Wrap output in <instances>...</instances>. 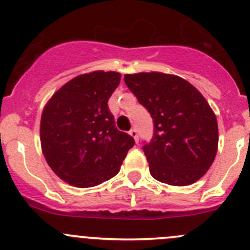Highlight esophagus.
<instances>
[{
  "instance_id": "obj_1",
  "label": "esophagus",
  "mask_w": 250,
  "mask_h": 250,
  "mask_svg": "<svg viewBox=\"0 0 250 250\" xmlns=\"http://www.w3.org/2000/svg\"><path fill=\"white\" fill-rule=\"evenodd\" d=\"M129 134H130V137L134 138V140L138 143V132H137V129H134V128H133V129H130Z\"/></svg>"
}]
</instances>
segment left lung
Wrapping results in <instances>:
<instances>
[{"label": "left lung", "instance_id": "obj_1", "mask_svg": "<svg viewBox=\"0 0 250 250\" xmlns=\"http://www.w3.org/2000/svg\"><path fill=\"white\" fill-rule=\"evenodd\" d=\"M125 82L153 120V137L143 146L150 173L173 186L196 183L218 151V122L203 95L175 75L141 72Z\"/></svg>", "mask_w": 250, "mask_h": 250}]
</instances>
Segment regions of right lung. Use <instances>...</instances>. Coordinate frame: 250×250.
I'll return each instance as SVG.
<instances>
[{
	"mask_svg": "<svg viewBox=\"0 0 250 250\" xmlns=\"http://www.w3.org/2000/svg\"><path fill=\"white\" fill-rule=\"evenodd\" d=\"M121 74L94 71L65 83L41 117L42 152L52 170L76 188H92L113 178L135 141L116 128L111 94Z\"/></svg>",
	"mask_w": 250,
	"mask_h": 250,
	"instance_id": "right-lung-1",
	"label": "right lung"
}]
</instances>
